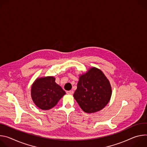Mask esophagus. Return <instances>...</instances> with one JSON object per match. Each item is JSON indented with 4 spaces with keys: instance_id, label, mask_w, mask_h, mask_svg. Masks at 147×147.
Here are the masks:
<instances>
[{
    "instance_id": "1",
    "label": "esophagus",
    "mask_w": 147,
    "mask_h": 147,
    "mask_svg": "<svg viewBox=\"0 0 147 147\" xmlns=\"http://www.w3.org/2000/svg\"><path fill=\"white\" fill-rule=\"evenodd\" d=\"M67 93L68 94H72L74 93V91L73 90H69L67 92Z\"/></svg>"
}]
</instances>
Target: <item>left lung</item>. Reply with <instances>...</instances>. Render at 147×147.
<instances>
[{
	"label": "left lung",
	"instance_id": "left-lung-1",
	"mask_svg": "<svg viewBox=\"0 0 147 147\" xmlns=\"http://www.w3.org/2000/svg\"><path fill=\"white\" fill-rule=\"evenodd\" d=\"M112 89L104 73L96 67L80 75L74 97L80 107L86 113L103 109L109 102Z\"/></svg>",
	"mask_w": 147,
	"mask_h": 147
}]
</instances>
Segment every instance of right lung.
<instances>
[{
    "instance_id": "obj_1",
    "label": "right lung",
    "mask_w": 147,
    "mask_h": 147,
    "mask_svg": "<svg viewBox=\"0 0 147 147\" xmlns=\"http://www.w3.org/2000/svg\"><path fill=\"white\" fill-rule=\"evenodd\" d=\"M54 76L37 78L32 84L31 96L34 104L41 110L54 107L66 93L55 82Z\"/></svg>"
}]
</instances>
